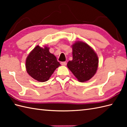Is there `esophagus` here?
Masks as SVG:
<instances>
[{
    "instance_id": "1",
    "label": "esophagus",
    "mask_w": 127,
    "mask_h": 127,
    "mask_svg": "<svg viewBox=\"0 0 127 127\" xmlns=\"http://www.w3.org/2000/svg\"><path fill=\"white\" fill-rule=\"evenodd\" d=\"M61 64L62 65H63V66L66 65V62H61Z\"/></svg>"
}]
</instances>
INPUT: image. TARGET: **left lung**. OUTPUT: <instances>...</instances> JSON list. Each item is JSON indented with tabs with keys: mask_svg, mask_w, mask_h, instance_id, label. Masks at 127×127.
I'll use <instances>...</instances> for the list:
<instances>
[{
	"mask_svg": "<svg viewBox=\"0 0 127 127\" xmlns=\"http://www.w3.org/2000/svg\"><path fill=\"white\" fill-rule=\"evenodd\" d=\"M72 48V60L68 62L67 66L79 81H87L96 73L98 56L92 48L82 41L74 43Z\"/></svg>",
	"mask_w": 127,
	"mask_h": 127,
	"instance_id": "1",
	"label": "left lung"
}]
</instances>
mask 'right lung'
<instances>
[{
	"label": "right lung",
	"instance_id": "1",
	"mask_svg": "<svg viewBox=\"0 0 127 127\" xmlns=\"http://www.w3.org/2000/svg\"><path fill=\"white\" fill-rule=\"evenodd\" d=\"M55 56L49 52V48L36 46L29 54L26 62L28 74L37 81L44 82L50 79L60 65Z\"/></svg>",
	"mask_w": 127,
	"mask_h": 127
}]
</instances>
